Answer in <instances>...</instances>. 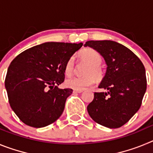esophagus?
Returning a JSON list of instances; mask_svg holds the SVG:
<instances>
[{
	"label": "esophagus",
	"mask_w": 153,
	"mask_h": 153,
	"mask_svg": "<svg viewBox=\"0 0 153 153\" xmlns=\"http://www.w3.org/2000/svg\"><path fill=\"white\" fill-rule=\"evenodd\" d=\"M83 92V90H74V93H80Z\"/></svg>",
	"instance_id": "esophagus-1"
}]
</instances>
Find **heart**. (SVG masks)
<instances>
[{
  "mask_svg": "<svg viewBox=\"0 0 153 153\" xmlns=\"http://www.w3.org/2000/svg\"><path fill=\"white\" fill-rule=\"evenodd\" d=\"M80 61L89 64L85 71L83 77H71L66 81L67 87L74 90H83L87 86H91L96 82V79L100 81L104 77V71L100 67L102 63V56L96 50L93 48H85L78 53ZM75 70V62L74 58H70L64 67L65 74L68 76H72Z\"/></svg>",
  "mask_w": 153,
  "mask_h": 153,
  "instance_id": "b5f03b06",
  "label": "heart"
}]
</instances>
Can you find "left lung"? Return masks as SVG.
<instances>
[{"label": "left lung", "instance_id": "obj_1", "mask_svg": "<svg viewBox=\"0 0 153 153\" xmlns=\"http://www.w3.org/2000/svg\"><path fill=\"white\" fill-rule=\"evenodd\" d=\"M98 51L107 64L99 86L107 92L94 93L87 111L96 123L115 129L126 123L141 106L146 90L145 67L134 53L112 40H90L84 47Z\"/></svg>", "mask_w": 153, "mask_h": 153}]
</instances>
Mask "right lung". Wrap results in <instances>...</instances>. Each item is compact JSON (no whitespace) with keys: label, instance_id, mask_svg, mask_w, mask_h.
Instances as JSON below:
<instances>
[{"label":"right lung","instance_id":"obj_1","mask_svg":"<svg viewBox=\"0 0 153 153\" xmlns=\"http://www.w3.org/2000/svg\"><path fill=\"white\" fill-rule=\"evenodd\" d=\"M83 44L47 42L17 55L8 67L5 87L10 107L24 123L41 128L63 113L72 89H60L67 60Z\"/></svg>","mask_w":153,"mask_h":153}]
</instances>
